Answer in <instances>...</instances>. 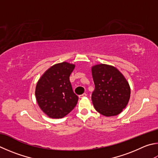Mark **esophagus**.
<instances>
[{
	"mask_svg": "<svg viewBox=\"0 0 158 158\" xmlns=\"http://www.w3.org/2000/svg\"><path fill=\"white\" fill-rule=\"evenodd\" d=\"M86 96H87V94L86 93H84V94H81V95H79V97L80 99H81V98H83V97H86Z\"/></svg>",
	"mask_w": 158,
	"mask_h": 158,
	"instance_id": "1",
	"label": "esophagus"
}]
</instances>
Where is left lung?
Instances as JSON below:
<instances>
[{
    "instance_id": "left-lung-1",
    "label": "left lung",
    "mask_w": 158,
    "mask_h": 158,
    "mask_svg": "<svg viewBox=\"0 0 158 158\" xmlns=\"http://www.w3.org/2000/svg\"><path fill=\"white\" fill-rule=\"evenodd\" d=\"M94 90L92 101L95 110L106 117L117 115L130 99L131 89L127 79L116 68L99 64L92 68Z\"/></svg>"
}]
</instances>
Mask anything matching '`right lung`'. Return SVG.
Returning a JSON list of instances; mask_svg holds the SVG:
<instances>
[{
    "label": "right lung",
    "instance_id": "obj_1",
    "mask_svg": "<svg viewBox=\"0 0 158 158\" xmlns=\"http://www.w3.org/2000/svg\"><path fill=\"white\" fill-rule=\"evenodd\" d=\"M74 67L67 62L54 65L37 83V103L43 112L51 118H62L76 106L79 97L74 93L70 81Z\"/></svg>",
    "mask_w": 158,
    "mask_h": 158
}]
</instances>
